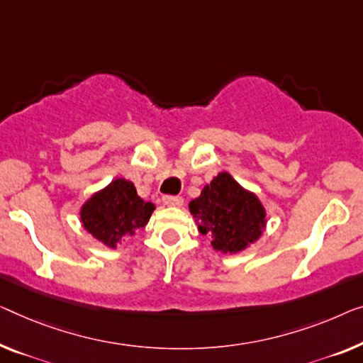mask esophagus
<instances>
[{
    "mask_svg": "<svg viewBox=\"0 0 363 363\" xmlns=\"http://www.w3.org/2000/svg\"><path fill=\"white\" fill-rule=\"evenodd\" d=\"M163 202L164 205H167V207H181L184 203V199L179 196H164Z\"/></svg>",
    "mask_w": 363,
    "mask_h": 363,
    "instance_id": "obj_1",
    "label": "esophagus"
}]
</instances>
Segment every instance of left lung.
Returning a JSON list of instances; mask_svg holds the SVG:
<instances>
[{"label":"left lung","instance_id":"obj_1","mask_svg":"<svg viewBox=\"0 0 363 363\" xmlns=\"http://www.w3.org/2000/svg\"><path fill=\"white\" fill-rule=\"evenodd\" d=\"M189 208L199 221L200 233L212 235V246L221 252L246 250L266 226V210L259 199L245 191L228 172L213 177Z\"/></svg>","mask_w":363,"mask_h":363}]
</instances>
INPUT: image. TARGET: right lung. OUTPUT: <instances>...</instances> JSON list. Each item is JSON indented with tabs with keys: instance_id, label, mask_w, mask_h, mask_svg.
Masks as SVG:
<instances>
[{
	"instance_id": "obj_1",
	"label": "right lung",
	"mask_w": 363,
	"mask_h": 363,
	"mask_svg": "<svg viewBox=\"0 0 363 363\" xmlns=\"http://www.w3.org/2000/svg\"><path fill=\"white\" fill-rule=\"evenodd\" d=\"M153 210V203L137 196L132 182L116 179L83 205L81 221L94 238L106 246L116 247L122 236L143 228Z\"/></svg>"
}]
</instances>
